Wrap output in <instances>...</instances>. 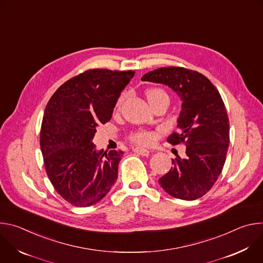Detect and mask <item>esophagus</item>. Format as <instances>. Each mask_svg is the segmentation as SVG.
I'll use <instances>...</instances> for the list:
<instances>
[{
	"instance_id": "esophagus-1",
	"label": "esophagus",
	"mask_w": 263,
	"mask_h": 263,
	"mask_svg": "<svg viewBox=\"0 0 263 263\" xmlns=\"http://www.w3.org/2000/svg\"><path fill=\"white\" fill-rule=\"evenodd\" d=\"M133 151H134L135 153L141 155V156H148V154H149L148 149L143 148V147H135V148H133Z\"/></svg>"
}]
</instances>
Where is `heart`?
<instances>
[{"label":"heart","mask_w":263,"mask_h":263,"mask_svg":"<svg viewBox=\"0 0 263 263\" xmlns=\"http://www.w3.org/2000/svg\"><path fill=\"white\" fill-rule=\"evenodd\" d=\"M146 98H147V101L148 103H153L155 101H158V100H161V99H168V96L167 93L161 89V88H151L148 89L146 91ZM125 99V95H122L119 100H118V103H117V107L119 108L123 101ZM152 134L149 132H146V131H139V132H136L134 134L131 135V139L134 141V142H137V143H141V144H146V143H149L152 141Z\"/></svg>","instance_id":"heart-1"}]
</instances>
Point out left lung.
Masks as SVG:
<instances>
[{
    "instance_id": "obj_1",
    "label": "left lung",
    "mask_w": 263,
    "mask_h": 263,
    "mask_svg": "<svg viewBox=\"0 0 263 263\" xmlns=\"http://www.w3.org/2000/svg\"><path fill=\"white\" fill-rule=\"evenodd\" d=\"M141 80L168 86L182 102L178 132L167 141L183 142L186 156L172 159L174 166L158 182L174 198L197 200L210 191L226 161L230 127L222 99L204 74L184 67H161Z\"/></svg>"
}]
</instances>
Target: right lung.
I'll return each mask as SVG.
<instances>
[{
	"instance_id": "right-lung-1",
	"label": "right lung",
	"mask_w": 263,
	"mask_h": 263,
	"mask_svg": "<svg viewBox=\"0 0 263 263\" xmlns=\"http://www.w3.org/2000/svg\"><path fill=\"white\" fill-rule=\"evenodd\" d=\"M134 73L86 70L62 84L46 106L41 130L46 172L56 192L73 206L95 205L118 179L124 153L98 151L92 138L97 128L110 121Z\"/></svg>"
}]
</instances>
